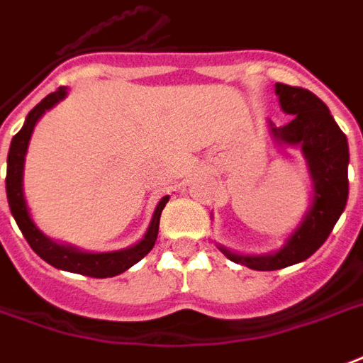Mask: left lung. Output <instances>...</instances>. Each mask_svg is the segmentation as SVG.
I'll return each instance as SVG.
<instances>
[{"label": "left lung", "instance_id": "left-lung-1", "mask_svg": "<svg viewBox=\"0 0 363 363\" xmlns=\"http://www.w3.org/2000/svg\"><path fill=\"white\" fill-rule=\"evenodd\" d=\"M274 92L282 112L290 113V121L277 127L269 120V135L280 149L301 150L311 179V203L279 250L253 255L218 245L230 261L253 271H277L311 257L329 238L348 201V141L329 108L321 98L300 86L277 83Z\"/></svg>", "mask_w": 363, "mask_h": 363}]
</instances>
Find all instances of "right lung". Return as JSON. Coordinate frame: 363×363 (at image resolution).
<instances>
[{
	"label": "right lung",
	"mask_w": 363,
	"mask_h": 363,
	"mask_svg": "<svg viewBox=\"0 0 363 363\" xmlns=\"http://www.w3.org/2000/svg\"><path fill=\"white\" fill-rule=\"evenodd\" d=\"M69 89L60 86L57 91L48 94L40 104H36L26 116L25 123L21 127L15 137H13L9 155H7V178H5V191H7V201L18 230L23 232V236L33 247L36 255H40L46 263H50L55 269H62L67 272H77L84 277H94V279H108V277H118L121 272H125L129 267L139 263L152 247H155L156 236H158V226H160V214L166 203L170 199V195H164L158 201L150 224L145 236L133 245L123 247L116 251H84L81 247L69 245V243L55 242L52 238H48L42 232L36 222L30 216L28 205L25 199V189H23V176H25V156L28 150V143L33 137V131L42 116L52 110L55 104H60L63 98L67 96Z\"/></svg>",
	"instance_id": "obj_1"
}]
</instances>
